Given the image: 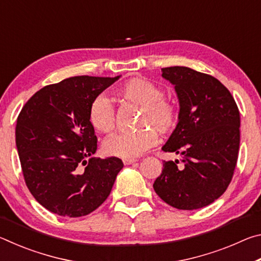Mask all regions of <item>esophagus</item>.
Here are the masks:
<instances>
[{"mask_svg":"<svg viewBox=\"0 0 261 261\" xmlns=\"http://www.w3.org/2000/svg\"><path fill=\"white\" fill-rule=\"evenodd\" d=\"M137 160L136 159H123V163H124L125 166L127 165H132V163H135Z\"/></svg>","mask_w":261,"mask_h":261,"instance_id":"obj_1","label":"esophagus"}]
</instances>
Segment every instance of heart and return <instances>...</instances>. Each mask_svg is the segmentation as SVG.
<instances>
[{
  "instance_id": "b5f03b06",
  "label": "heart",
  "mask_w": 261,
  "mask_h": 261,
  "mask_svg": "<svg viewBox=\"0 0 261 261\" xmlns=\"http://www.w3.org/2000/svg\"><path fill=\"white\" fill-rule=\"evenodd\" d=\"M115 94L124 102L140 107L137 126L141 129L106 140L103 151L108 155L124 159L139 156L158 143V132L162 136L169 135L178 124L177 101L163 95L162 87L149 79L131 78L118 86ZM88 121L98 132L113 134L116 116L112 102L105 96L95 98L88 109Z\"/></svg>"
}]
</instances>
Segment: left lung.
Returning <instances> with one entry per match:
<instances>
[{
    "label": "left lung",
    "instance_id": "left-lung-1",
    "mask_svg": "<svg viewBox=\"0 0 261 261\" xmlns=\"http://www.w3.org/2000/svg\"><path fill=\"white\" fill-rule=\"evenodd\" d=\"M175 85L179 122L163 152L183 156L163 161L153 188L177 210H197L222 196L230 184L240 149V110L228 88L213 76L187 67L163 68Z\"/></svg>",
    "mask_w": 261,
    "mask_h": 261
}]
</instances>
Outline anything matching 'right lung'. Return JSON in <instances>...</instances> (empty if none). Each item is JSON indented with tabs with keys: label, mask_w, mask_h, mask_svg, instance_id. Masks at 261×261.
Wrapping results in <instances>:
<instances>
[{
	"label": "right lung",
	"mask_w": 261,
	"mask_h": 261,
	"mask_svg": "<svg viewBox=\"0 0 261 261\" xmlns=\"http://www.w3.org/2000/svg\"><path fill=\"white\" fill-rule=\"evenodd\" d=\"M117 77L77 76L31 96L17 118L16 145L26 187L39 204L79 218L107 199L121 159L92 158L98 138L88 121L96 96Z\"/></svg>",
	"instance_id": "right-lung-1"
}]
</instances>
